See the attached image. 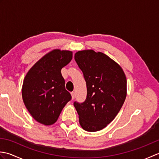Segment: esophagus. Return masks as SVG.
I'll use <instances>...</instances> for the list:
<instances>
[{
    "mask_svg": "<svg viewBox=\"0 0 159 159\" xmlns=\"http://www.w3.org/2000/svg\"><path fill=\"white\" fill-rule=\"evenodd\" d=\"M71 95H72V100H74V98H75V92H71Z\"/></svg>",
    "mask_w": 159,
    "mask_h": 159,
    "instance_id": "esophagus-1",
    "label": "esophagus"
}]
</instances>
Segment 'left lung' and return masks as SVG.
<instances>
[{"label": "left lung", "instance_id": "8db88e82", "mask_svg": "<svg viewBox=\"0 0 159 159\" xmlns=\"http://www.w3.org/2000/svg\"><path fill=\"white\" fill-rule=\"evenodd\" d=\"M87 85L83 102H74L79 123L89 132L100 130L111 122L126 97V78L121 67L102 52L93 50L75 53Z\"/></svg>", "mask_w": 159, "mask_h": 159}]
</instances>
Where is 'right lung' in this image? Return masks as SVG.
<instances>
[{
	"label": "right lung",
	"instance_id": "right-lung-1",
	"mask_svg": "<svg viewBox=\"0 0 159 159\" xmlns=\"http://www.w3.org/2000/svg\"><path fill=\"white\" fill-rule=\"evenodd\" d=\"M72 59L71 51L54 50L39 59L26 74L22 98L29 112L38 122L44 125L56 122L63 108L72 99L61 72Z\"/></svg>",
	"mask_w": 159,
	"mask_h": 159
}]
</instances>
